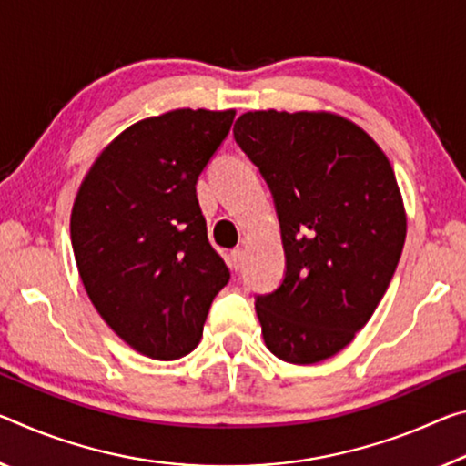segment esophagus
Returning a JSON list of instances; mask_svg holds the SVG:
<instances>
[{
	"label": "esophagus",
	"instance_id": "obj_1",
	"mask_svg": "<svg viewBox=\"0 0 466 466\" xmlns=\"http://www.w3.org/2000/svg\"><path fill=\"white\" fill-rule=\"evenodd\" d=\"M242 263H245V250L242 248H234L230 253V268L234 271H238L242 268Z\"/></svg>",
	"mask_w": 466,
	"mask_h": 466
}]
</instances>
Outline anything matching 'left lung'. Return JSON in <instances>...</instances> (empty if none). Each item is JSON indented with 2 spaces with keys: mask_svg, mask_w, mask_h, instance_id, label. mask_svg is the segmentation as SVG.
<instances>
[{
  "mask_svg": "<svg viewBox=\"0 0 466 466\" xmlns=\"http://www.w3.org/2000/svg\"><path fill=\"white\" fill-rule=\"evenodd\" d=\"M234 138L268 182L286 255L282 284L255 297L265 346L286 363H319L371 319L400 261L394 169L334 114L248 112Z\"/></svg>",
  "mask_w": 466,
  "mask_h": 466,
  "instance_id": "obj_1",
  "label": "left lung"
}]
</instances>
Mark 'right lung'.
<instances>
[{
    "instance_id": "right-lung-1",
    "label": "right lung",
    "mask_w": 466,
    "mask_h": 466,
    "mask_svg": "<svg viewBox=\"0 0 466 466\" xmlns=\"http://www.w3.org/2000/svg\"><path fill=\"white\" fill-rule=\"evenodd\" d=\"M234 109H174L124 130L95 161L72 207L70 236L88 299L145 357L195 350L230 271L207 238L197 180Z\"/></svg>"
}]
</instances>
